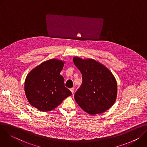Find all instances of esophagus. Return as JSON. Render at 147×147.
<instances>
[{"mask_svg": "<svg viewBox=\"0 0 147 147\" xmlns=\"http://www.w3.org/2000/svg\"><path fill=\"white\" fill-rule=\"evenodd\" d=\"M70 90L71 91V92H72V94H73L74 92V88H71L70 89Z\"/></svg>", "mask_w": 147, "mask_h": 147, "instance_id": "obj_1", "label": "esophagus"}]
</instances>
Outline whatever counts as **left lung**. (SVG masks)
Here are the masks:
<instances>
[{"mask_svg": "<svg viewBox=\"0 0 147 147\" xmlns=\"http://www.w3.org/2000/svg\"><path fill=\"white\" fill-rule=\"evenodd\" d=\"M73 62L82 74L81 86L74 94L80 107L90 115L102 113L111 108L117 93V82L113 74L92 59L74 57Z\"/></svg>", "mask_w": 147, "mask_h": 147, "instance_id": "1", "label": "left lung"}]
</instances>
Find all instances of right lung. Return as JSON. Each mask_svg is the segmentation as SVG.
<instances>
[{
    "label": "right lung",
    "mask_w": 147,
    "mask_h": 147,
    "mask_svg": "<svg viewBox=\"0 0 147 147\" xmlns=\"http://www.w3.org/2000/svg\"><path fill=\"white\" fill-rule=\"evenodd\" d=\"M64 62L52 59L32 69L27 75L24 90L31 105L40 111L48 112L56 108L65 99L71 95L65 87L60 74Z\"/></svg>",
    "instance_id": "1"
}]
</instances>
